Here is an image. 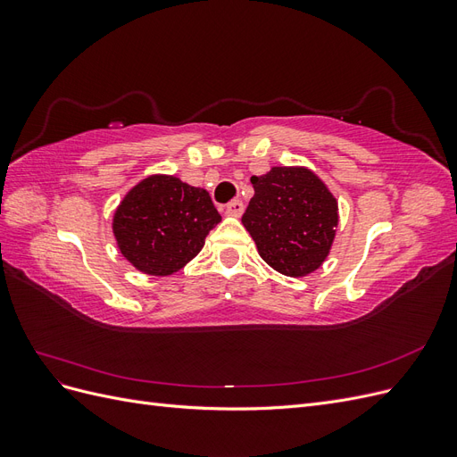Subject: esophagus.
Here are the masks:
<instances>
[{"label": "esophagus", "instance_id": "1", "mask_svg": "<svg viewBox=\"0 0 457 457\" xmlns=\"http://www.w3.org/2000/svg\"><path fill=\"white\" fill-rule=\"evenodd\" d=\"M223 213L230 215V217H240L244 213V204L242 200H232L230 204H227L223 207Z\"/></svg>", "mask_w": 457, "mask_h": 457}]
</instances>
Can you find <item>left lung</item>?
I'll return each instance as SVG.
<instances>
[{
    "mask_svg": "<svg viewBox=\"0 0 457 457\" xmlns=\"http://www.w3.org/2000/svg\"><path fill=\"white\" fill-rule=\"evenodd\" d=\"M255 195L242 217L262 261L301 278L329 255L339 223L337 200L314 171L292 165L253 175Z\"/></svg>",
    "mask_w": 457,
    "mask_h": 457,
    "instance_id": "obj_1",
    "label": "left lung"
}]
</instances>
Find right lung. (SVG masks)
Instances as JSON below:
<instances>
[{
	"label": "right lung",
	"mask_w": 457,
	"mask_h": 457,
	"mask_svg": "<svg viewBox=\"0 0 457 457\" xmlns=\"http://www.w3.org/2000/svg\"><path fill=\"white\" fill-rule=\"evenodd\" d=\"M219 220L207 190L173 175H150L116 207L112 232L137 270L170 276L200 253Z\"/></svg>",
	"instance_id": "add662e5"
}]
</instances>
